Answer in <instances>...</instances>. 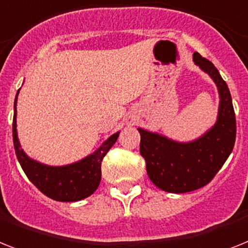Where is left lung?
<instances>
[{
    "instance_id": "left-lung-1",
    "label": "left lung",
    "mask_w": 248,
    "mask_h": 248,
    "mask_svg": "<svg viewBox=\"0 0 248 248\" xmlns=\"http://www.w3.org/2000/svg\"><path fill=\"white\" fill-rule=\"evenodd\" d=\"M195 65L206 72L219 93L217 122L200 138L180 142L139 127L140 154L146 172L160 190L185 194L208 185L231 155L235 141V114L227 82L209 60L194 53Z\"/></svg>"
}]
</instances>
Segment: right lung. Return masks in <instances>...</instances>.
Returning <instances> with one entry per match:
<instances>
[{"mask_svg":"<svg viewBox=\"0 0 248 248\" xmlns=\"http://www.w3.org/2000/svg\"><path fill=\"white\" fill-rule=\"evenodd\" d=\"M16 94L14 103L13 138L15 153L20 166L30 182L42 191L46 196L56 201L72 202L85 199L94 194L102 178V160L113 144L117 141L120 131L107 139L95 152L71 164L66 166H48L34 160L25 154L20 145L16 130Z\"/></svg>","mask_w":248,"mask_h":248,"instance_id":"obj_1","label":"right lung"}]
</instances>
